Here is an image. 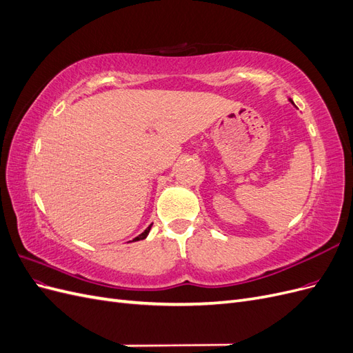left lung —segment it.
<instances>
[{"label":"left lung","mask_w":353,"mask_h":353,"mask_svg":"<svg viewBox=\"0 0 353 353\" xmlns=\"http://www.w3.org/2000/svg\"><path fill=\"white\" fill-rule=\"evenodd\" d=\"M288 101H290V103L294 105V103H293V100H292V99H288Z\"/></svg>","instance_id":"1"}]
</instances>
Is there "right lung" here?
<instances>
[{
  "instance_id": "right-lung-1",
  "label": "right lung",
  "mask_w": 353,
  "mask_h": 353,
  "mask_svg": "<svg viewBox=\"0 0 353 353\" xmlns=\"http://www.w3.org/2000/svg\"><path fill=\"white\" fill-rule=\"evenodd\" d=\"M152 225H153V223H150V225H148L141 234H140V236H138V237H135L132 241H138V240H144L147 236H148V232H150V230H152Z\"/></svg>"
}]
</instances>
